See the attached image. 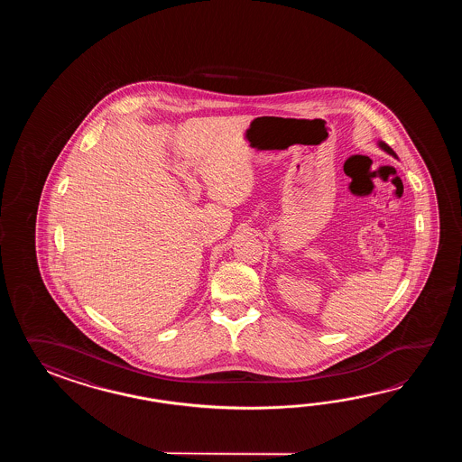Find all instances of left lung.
Instances as JSON below:
<instances>
[{
    "label": "left lung",
    "mask_w": 462,
    "mask_h": 462,
    "mask_svg": "<svg viewBox=\"0 0 462 462\" xmlns=\"http://www.w3.org/2000/svg\"><path fill=\"white\" fill-rule=\"evenodd\" d=\"M380 147L383 148L384 152H388L390 155H393V157H396V153L393 152L392 148L388 147L384 142H380Z\"/></svg>",
    "instance_id": "obj_1"
}]
</instances>
